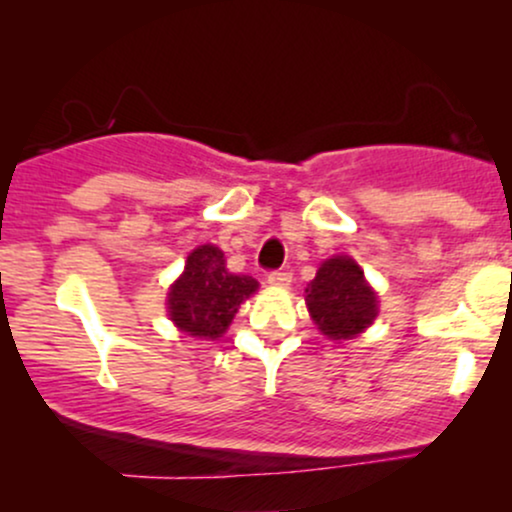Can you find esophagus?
Instances as JSON below:
<instances>
[{
	"mask_svg": "<svg viewBox=\"0 0 512 512\" xmlns=\"http://www.w3.org/2000/svg\"><path fill=\"white\" fill-rule=\"evenodd\" d=\"M267 284L284 289V286L291 284V274L289 272H269L267 274Z\"/></svg>",
	"mask_w": 512,
	"mask_h": 512,
	"instance_id": "esophagus-1",
	"label": "esophagus"
}]
</instances>
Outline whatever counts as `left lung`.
<instances>
[{"mask_svg":"<svg viewBox=\"0 0 512 512\" xmlns=\"http://www.w3.org/2000/svg\"><path fill=\"white\" fill-rule=\"evenodd\" d=\"M310 317L327 339H354L378 317V296L363 269L346 255H334L317 269L305 289Z\"/></svg>","mask_w":512,"mask_h":512,"instance_id":"left-lung-1","label":"left lung"}]
</instances>
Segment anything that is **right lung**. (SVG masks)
<instances>
[{"label":"right lung","instance_id":"obj_1","mask_svg":"<svg viewBox=\"0 0 512 512\" xmlns=\"http://www.w3.org/2000/svg\"><path fill=\"white\" fill-rule=\"evenodd\" d=\"M257 291V281L226 269L216 245H199L187 255L185 272L168 291V315L180 332L216 339L228 330L240 303Z\"/></svg>","mask_w":512,"mask_h":512}]
</instances>
